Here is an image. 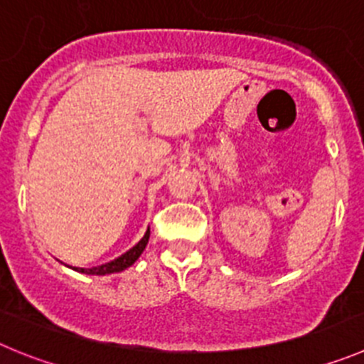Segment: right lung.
Instances as JSON below:
<instances>
[{
  "label": "right lung",
  "instance_id": "obj_1",
  "mask_svg": "<svg viewBox=\"0 0 364 364\" xmlns=\"http://www.w3.org/2000/svg\"><path fill=\"white\" fill-rule=\"evenodd\" d=\"M149 237H151V230H147V233L144 235V239L136 244L134 247H131L127 253H124L122 257H118V259L111 260V262L102 264V266H98V267H91V269H84V267H73V269L79 271V273H86V274H109V273H118V271L127 269V267L132 266V264L138 260V257L144 253L145 246H147V242H149Z\"/></svg>",
  "mask_w": 364,
  "mask_h": 364
}]
</instances>
